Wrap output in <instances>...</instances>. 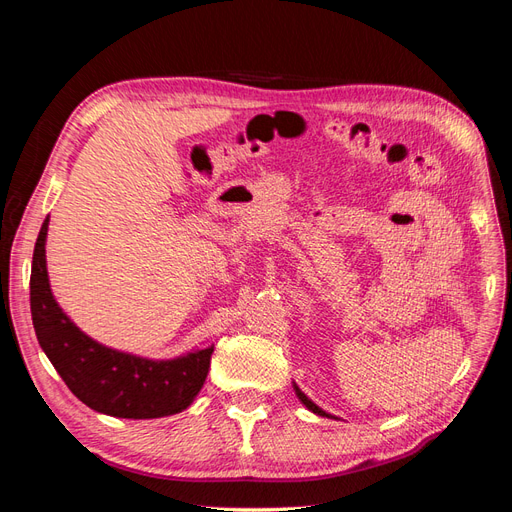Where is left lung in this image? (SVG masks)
I'll return each instance as SVG.
<instances>
[{"mask_svg": "<svg viewBox=\"0 0 512 512\" xmlns=\"http://www.w3.org/2000/svg\"><path fill=\"white\" fill-rule=\"evenodd\" d=\"M294 393H297V397L301 399V404L307 408V410H312L314 414H318V416H331V414H327V412H324L322 408H318L316 404H314V401L312 399H309L301 389H299V386L297 384H294ZM335 418V416H333Z\"/></svg>", "mask_w": 512, "mask_h": 512, "instance_id": "left-lung-1", "label": "left lung"}]
</instances>
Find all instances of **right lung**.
Returning a JSON list of instances; mask_svg holds the SVG:
<instances>
[{
    "instance_id": "right-lung-1",
    "label": "right lung",
    "mask_w": 512,
    "mask_h": 512,
    "mask_svg": "<svg viewBox=\"0 0 512 512\" xmlns=\"http://www.w3.org/2000/svg\"><path fill=\"white\" fill-rule=\"evenodd\" d=\"M44 220L34 247L29 303L40 348L68 389L91 410L119 418H160L188 408L209 374L213 346L170 361L106 348L61 312L46 273Z\"/></svg>"
}]
</instances>
